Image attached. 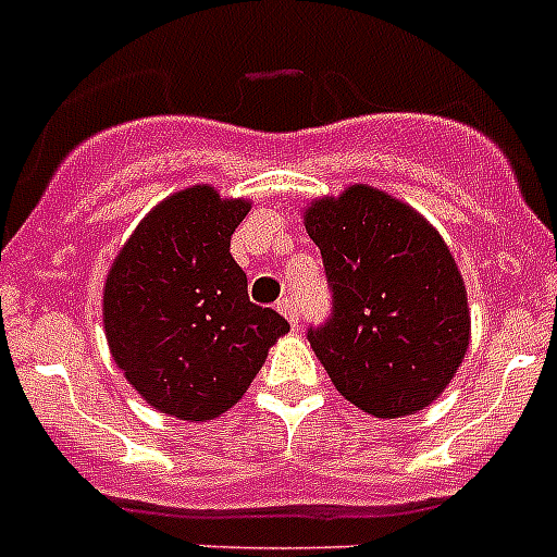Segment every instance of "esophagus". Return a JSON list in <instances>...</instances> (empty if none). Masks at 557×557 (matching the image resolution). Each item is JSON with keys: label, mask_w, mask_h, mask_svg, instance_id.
Masks as SVG:
<instances>
[{"label": "esophagus", "mask_w": 557, "mask_h": 557, "mask_svg": "<svg viewBox=\"0 0 557 557\" xmlns=\"http://www.w3.org/2000/svg\"><path fill=\"white\" fill-rule=\"evenodd\" d=\"M275 309H278V312H282L284 318H287V321L293 323V326H298V307H295V301H293V298H289V295H284L282 301L275 304Z\"/></svg>", "instance_id": "1"}]
</instances>
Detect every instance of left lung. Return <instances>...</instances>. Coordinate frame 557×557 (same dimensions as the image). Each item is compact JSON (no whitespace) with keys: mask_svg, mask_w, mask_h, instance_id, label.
Listing matches in <instances>:
<instances>
[{"mask_svg":"<svg viewBox=\"0 0 557 557\" xmlns=\"http://www.w3.org/2000/svg\"><path fill=\"white\" fill-rule=\"evenodd\" d=\"M304 225L332 289V318L307 337L339 396L376 418L430 407L460 368L471 329L466 284L441 234L366 184L314 200Z\"/></svg>","mask_w":557,"mask_h":557,"instance_id":"8db88e82","label":"left lung"}]
</instances>
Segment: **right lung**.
<instances>
[{"label": "right lung", "mask_w": 557, "mask_h": 557, "mask_svg": "<svg viewBox=\"0 0 557 557\" xmlns=\"http://www.w3.org/2000/svg\"><path fill=\"white\" fill-rule=\"evenodd\" d=\"M248 200L191 186L161 200L113 259L102 323L113 359L147 405L181 421H211L248 391L268 348L289 332L250 304L231 234Z\"/></svg>", "instance_id": "1"}]
</instances>
